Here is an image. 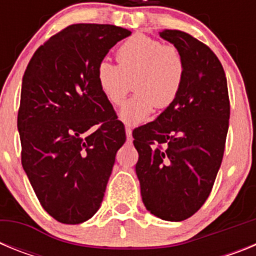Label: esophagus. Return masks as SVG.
I'll return each mask as SVG.
<instances>
[{"label":"esophagus","mask_w":256,"mask_h":256,"mask_svg":"<svg viewBox=\"0 0 256 256\" xmlns=\"http://www.w3.org/2000/svg\"><path fill=\"white\" fill-rule=\"evenodd\" d=\"M126 138L128 141H132V128L130 126H126Z\"/></svg>","instance_id":"esophagus-1"}]
</instances>
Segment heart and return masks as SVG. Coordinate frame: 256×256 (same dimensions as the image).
<instances>
[{
    "instance_id": "heart-1",
    "label": "heart",
    "mask_w": 256,
    "mask_h": 256,
    "mask_svg": "<svg viewBox=\"0 0 256 256\" xmlns=\"http://www.w3.org/2000/svg\"><path fill=\"white\" fill-rule=\"evenodd\" d=\"M115 58L116 65L106 60L97 65L96 82L114 106L124 102L132 82L136 94L120 110V119L126 124L148 120L156 106L165 108L177 100L186 74V62L178 47L136 34L118 47Z\"/></svg>"
}]
</instances>
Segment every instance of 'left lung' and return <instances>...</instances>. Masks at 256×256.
<instances>
[{
	"mask_svg": "<svg viewBox=\"0 0 256 256\" xmlns=\"http://www.w3.org/2000/svg\"><path fill=\"white\" fill-rule=\"evenodd\" d=\"M160 37L182 52L186 74L177 100L156 120L133 130L136 173L146 209L180 222L212 192L224 154L230 97L223 66L206 44L176 29H164Z\"/></svg>",
	"mask_w": 256,
	"mask_h": 256,
	"instance_id": "obj_1",
	"label": "left lung"
}]
</instances>
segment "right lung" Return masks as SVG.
Returning <instances> with one entry per match:
<instances>
[{
  "label": "right lung",
  "mask_w": 256,
  "mask_h": 256,
  "mask_svg": "<svg viewBox=\"0 0 256 256\" xmlns=\"http://www.w3.org/2000/svg\"><path fill=\"white\" fill-rule=\"evenodd\" d=\"M128 36L108 24H72L38 47L22 76V168L42 208L60 223L79 224L98 210L126 142L96 69Z\"/></svg>",
  "instance_id": "add662e5"
}]
</instances>
